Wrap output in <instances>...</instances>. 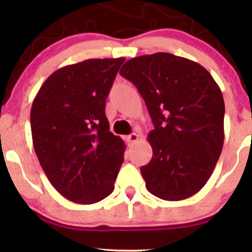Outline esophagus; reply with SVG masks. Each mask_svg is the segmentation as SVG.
Wrapping results in <instances>:
<instances>
[{
	"mask_svg": "<svg viewBox=\"0 0 252 252\" xmlns=\"http://www.w3.org/2000/svg\"><path fill=\"white\" fill-rule=\"evenodd\" d=\"M126 139L129 143H135V142H137V141H139V135H137L136 133H132V134H129V135L127 136Z\"/></svg>",
	"mask_w": 252,
	"mask_h": 252,
	"instance_id": "1",
	"label": "esophagus"
}]
</instances>
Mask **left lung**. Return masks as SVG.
<instances>
[{
  "label": "left lung",
  "mask_w": 252,
  "mask_h": 252,
  "mask_svg": "<svg viewBox=\"0 0 252 252\" xmlns=\"http://www.w3.org/2000/svg\"><path fill=\"white\" fill-rule=\"evenodd\" d=\"M120 75L135 85L153 119V158L141 174L149 192L181 201L204 187L223 146L225 103L202 65L168 53L127 61Z\"/></svg>",
  "instance_id": "left-lung-1"
}]
</instances>
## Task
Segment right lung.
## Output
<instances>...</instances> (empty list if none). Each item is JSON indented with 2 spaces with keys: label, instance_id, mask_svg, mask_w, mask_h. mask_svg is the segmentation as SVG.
I'll use <instances>...</instances> for the list:
<instances>
[{
  "label": "right lung",
  "instance_id": "1",
  "mask_svg": "<svg viewBox=\"0 0 252 252\" xmlns=\"http://www.w3.org/2000/svg\"><path fill=\"white\" fill-rule=\"evenodd\" d=\"M125 58L87 60L55 71L31 109L33 146L54 188L78 204L109 196L125 144L110 132L105 101Z\"/></svg>",
  "mask_w": 252,
  "mask_h": 252
}]
</instances>
